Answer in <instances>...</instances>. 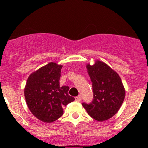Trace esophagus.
<instances>
[{
	"label": "esophagus",
	"instance_id": "obj_1",
	"mask_svg": "<svg viewBox=\"0 0 148 148\" xmlns=\"http://www.w3.org/2000/svg\"><path fill=\"white\" fill-rule=\"evenodd\" d=\"M75 100L77 101V102H81L82 101V97L81 96H77L75 97Z\"/></svg>",
	"mask_w": 148,
	"mask_h": 148
}]
</instances>
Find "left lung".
Segmentation results:
<instances>
[{"label":"left lung","mask_w":148,"mask_h":148,"mask_svg":"<svg viewBox=\"0 0 148 148\" xmlns=\"http://www.w3.org/2000/svg\"><path fill=\"white\" fill-rule=\"evenodd\" d=\"M86 69L92 82L93 100L89 104L82 103V106L95 120H108L118 112L125 99L122 80L114 70L100 61L92 66L88 64Z\"/></svg>","instance_id":"left-lung-1"}]
</instances>
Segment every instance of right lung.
Segmentation results:
<instances>
[{"label": "right lung", "instance_id": "add662e5", "mask_svg": "<svg viewBox=\"0 0 148 148\" xmlns=\"http://www.w3.org/2000/svg\"><path fill=\"white\" fill-rule=\"evenodd\" d=\"M62 65L51 62L32 73L28 78L24 95L30 111L38 120L52 122L64 113L63 107L74 101L68 86H61Z\"/></svg>", "mask_w": 148, "mask_h": 148}]
</instances>
